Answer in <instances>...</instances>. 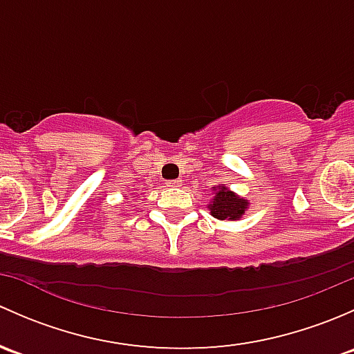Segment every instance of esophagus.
<instances>
[{
	"mask_svg": "<svg viewBox=\"0 0 354 354\" xmlns=\"http://www.w3.org/2000/svg\"><path fill=\"white\" fill-rule=\"evenodd\" d=\"M180 185H181V180H171V181H167V187H171V188L180 187Z\"/></svg>",
	"mask_w": 354,
	"mask_h": 354,
	"instance_id": "34e87169",
	"label": "esophagus"
}]
</instances>
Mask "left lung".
<instances>
[{"label": "left lung", "mask_w": 354, "mask_h": 354, "mask_svg": "<svg viewBox=\"0 0 354 354\" xmlns=\"http://www.w3.org/2000/svg\"><path fill=\"white\" fill-rule=\"evenodd\" d=\"M248 207L250 202L245 197H240L224 185H216L212 187V198L207 209L210 210V216L219 221H240Z\"/></svg>", "instance_id": "8db88e82"}]
</instances>
